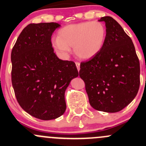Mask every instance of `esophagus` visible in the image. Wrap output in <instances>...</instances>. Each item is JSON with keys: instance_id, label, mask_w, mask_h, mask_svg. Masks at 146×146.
Instances as JSON below:
<instances>
[{"instance_id": "34e87169", "label": "esophagus", "mask_w": 146, "mask_h": 146, "mask_svg": "<svg viewBox=\"0 0 146 146\" xmlns=\"http://www.w3.org/2000/svg\"><path fill=\"white\" fill-rule=\"evenodd\" d=\"M76 67H77L78 70H80V63L79 62H76Z\"/></svg>"}]
</instances>
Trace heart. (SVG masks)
Instances as JSON below:
<instances>
[{"label":"heart","instance_id":"1","mask_svg":"<svg viewBox=\"0 0 146 146\" xmlns=\"http://www.w3.org/2000/svg\"><path fill=\"white\" fill-rule=\"evenodd\" d=\"M107 38V29L102 22H82L68 25L60 29L52 45L57 52L66 56L73 48L78 58H93L101 51Z\"/></svg>","mask_w":146,"mask_h":146}]
</instances>
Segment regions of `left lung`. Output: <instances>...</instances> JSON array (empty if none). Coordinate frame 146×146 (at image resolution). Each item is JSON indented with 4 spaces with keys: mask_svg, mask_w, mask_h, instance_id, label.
Segmentation results:
<instances>
[{
    "mask_svg": "<svg viewBox=\"0 0 146 146\" xmlns=\"http://www.w3.org/2000/svg\"><path fill=\"white\" fill-rule=\"evenodd\" d=\"M107 38L102 50L80 64L79 76L85 83L90 105L104 112H118L136 98L140 86V63L131 39L110 16Z\"/></svg>",
    "mask_w": 146,
    "mask_h": 146,
    "instance_id": "obj_1",
    "label": "left lung"
}]
</instances>
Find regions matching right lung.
<instances>
[{"label": "right lung", "instance_id": "1", "mask_svg": "<svg viewBox=\"0 0 146 146\" xmlns=\"http://www.w3.org/2000/svg\"><path fill=\"white\" fill-rule=\"evenodd\" d=\"M60 25L31 23L19 35L11 52L12 84L20 107L32 117L51 120L66 109L65 91L78 76L73 61L59 59L51 35Z\"/></svg>", "mask_w": 146, "mask_h": 146}]
</instances>
